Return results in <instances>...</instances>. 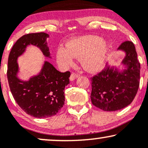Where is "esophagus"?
Masks as SVG:
<instances>
[{
  "instance_id": "obj_1",
  "label": "esophagus",
  "mask_w": 148,
  "mask_h": 148,
  "mask_svg": "<svg viewBox=\"0 0 148 148\" xmlns=\"http://www.w3.org/2000/svg\"><path fill=\"white\" fill-rule=\"evenodd\" d=\"M78 76H79V74H76V72H73L72 73V74H71L70 77H69V79H70V81H73V80L76 79Z\"/></svg>"
}]
</instances>
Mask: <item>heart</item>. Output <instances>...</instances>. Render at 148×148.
I'll return each instance as SVG.
<instances>
[{
	"label": "heart",
	"instance_id": "1",
	"mask_svg": "<svg viewBox=\"0 0 148 148\" xmlns=\"http://www.w3.org/2000/svg\"><path fill=\"white\" fill-rule=\"evenodd\" d=\"M107 45L99 37L85 36L72 40L67 44V49L60 47L56 53L59 64L68 67L74 63V58L81 59L82 64L90 72L99 71L103 67L106 57Z\"/></svg>",
	"mask_w": 148,
	"mask_h": 148
}]
</instances>
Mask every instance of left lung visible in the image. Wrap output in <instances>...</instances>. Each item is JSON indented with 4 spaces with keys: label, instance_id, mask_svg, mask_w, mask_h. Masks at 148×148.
<instances>
[{
    "label": "left lung",
    "instance_id": "1",
    "mask_svg": "<svg viewBox=\"0 0 148 148\" xmlns=\"http://www.w3.org/2000/svg\"><path fill=\"white\" fill-rule=\"evenodd\" d=\"M118 49L126 52L123 64L127 69L123 72L106 68L90 78L92 104L104 111L124 108L132 102L139 88L140 64L137 58L135 46L132 41H125Z\"/></svg>",
    "mask_w": 148,
    "mask_h": 148
}]
</instances>
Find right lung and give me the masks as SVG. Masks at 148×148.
<instances>
[{"instance_id":"right-lung-1","label":"right lung","mask_w":148,"mask_h":148,"mask_svg":"<svg viewBox=\"0 0 148 148\" xmlns=\"http://www.w3.org/2000/svg\"><path fill=\"white\" fill-rule=\"evenodd\" d=\"M45 33H28L15 42L8 57V83L13 97L27 114L38 118L53 116L64 103V88L69 84L70 72L58 71L50 62H45L42 72L28 81H22L16 77L17 58L24 52L25 47L33 45L41 49L44 55L49 57L50 52Z\"/></svg>"}]
</instances>
